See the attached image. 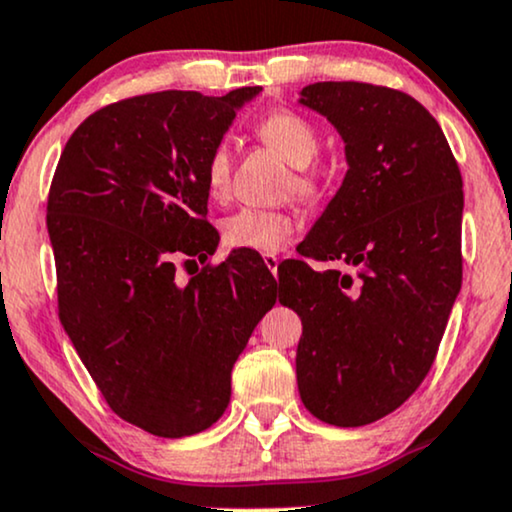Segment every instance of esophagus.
<instances>
[{"instance_id": "obj_1", "label": "esophagus", "mask_w": 512, "mask_h": 512, "mask_svg": "<svg viewBox=\"0 0 512 512\" xmlns=\"http://www.w3.org/2000/svg\"><path fill=\"white\" fill-rule=\"evenodd\" d=\"M262 260H264V264H267L269 272H272V274L276 276V272H279V257H276L274 252H264Z\"/></svg>"}]
</instances>
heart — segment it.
I'll return each mask as SVG.
<instances>
[{"label": "heart", "mask_w": 512, "mask_h": 512, "mask_svg": "<svg viewBox=\"0 0 512 512\" xmlns=\"http://www.w3.org/2000/svg\"><path fill=\"white\" fill-rule=\"evenodd\" d=\"M255 135L264 145L295 166L293 186L303 197H315L322 186V174L312 166L322 150V135L303 114L291 109H274L257 121ZM231 145L221 140L205 159V186L214 202L226 200L231 190ZM298 221L288 209L243 207L224 221V243L233 250L276 252L295 231Z\"/></svg>", "instance_id": "1"}]
</instances>
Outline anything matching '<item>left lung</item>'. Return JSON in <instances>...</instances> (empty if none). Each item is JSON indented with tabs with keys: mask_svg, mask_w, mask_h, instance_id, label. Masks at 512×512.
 Here are the masks:
<instances>
[{
	"mask_svg": "<svg viewBox=\"0 0 512 512\" xmlns=\"http://www.w3.org/2000/svg\"><path fill=\"white\" fill-rule=\"evenodd\" d=\"M300 95L341 133L348 174L300 260L279 264V300L303 319L305 408L362 427L400 408L439 353L463 283V176L439 123L405 92L326 80Z\"/></svg>",
	"mask_w": 512,
	"mask_h": 512,
	"instance_id": "1",
	"label": "left lung"
}]
</instances>
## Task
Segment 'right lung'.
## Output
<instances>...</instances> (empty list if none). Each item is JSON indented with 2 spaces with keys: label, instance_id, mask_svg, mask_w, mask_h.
Returning <instances> with one entry per match:
<instances>
[{
  "label": "right lung",
  "instance_id": "add662e5",
  "mask_svg": "<svg viewBox=\"0 0 512 512\" xmlns=\"http://www.w3.org/2000/svg\"><path fill=\"white\" fill-rule=\"evenodd\" d=\"M260 90L107 104L73 131L49 186L61 324L109 408L164 439L224 415L233 362L276 303L255 255L233 252L176 281L178 262L217 250L205 159Z\"/></svg>",
  "mask_w": 512,
  "mask_h": 512
}]
</instances>
